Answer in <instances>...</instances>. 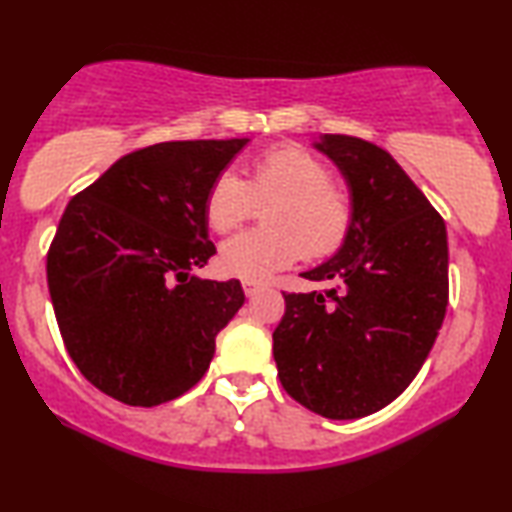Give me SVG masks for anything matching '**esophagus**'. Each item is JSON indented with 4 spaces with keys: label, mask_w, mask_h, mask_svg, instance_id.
Returning <instances> with one entry per match:
<instances>
[{
    "label": "esophagus",
    "mask_w": 512,
    "mask_h": 512,
    "mask_svg": "<svg viewBox=\"0 0 512 512\" xmlns=\"http://www.w3.org/2000/svg\"><path fill=\"white\" fill-rule=\"evenodd\" d=\"M243 292H246L248 299H253L255 294L262 292V285H257V283H243Z\"/></svg>",
    "instance_id": "34e87169"
}]
</instances>
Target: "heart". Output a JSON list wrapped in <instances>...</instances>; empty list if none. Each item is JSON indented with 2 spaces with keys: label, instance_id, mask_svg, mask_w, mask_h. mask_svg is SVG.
<instances>
[{
  "label": "heart",
  "instance_id": "1",
  "mask_svg": "<svg viewBox=\"0 0 512 512\" xmlns=\"http://www.w3.org/2000/svg\"><path fill=\"white\" fill-rule=\"evenodd\" d=\"M259 206L266 229L236 234L220 246L225 276L262 283L304 255L325 259L341 250L352 229L350 194L331 183V169L304 146L271 148L255 157L246 181L222 171L208 187V227L227 234L253 218Z\"/></svg>",
  "mask_w": 512,
  "mask_h": 512
}]
</instances>
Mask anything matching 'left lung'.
<instances>
[{
  "label": "left lung",
  "mask_w": 512,
  "mask_h": 512,
  "mask_svg": "<svg viewBox=\"0 0 512 512\" xmlns=\"http://www.w3.org/2000/svg\"><path fill=\"white\" fill-rule=\"evenodd\" d=\"M315 148L348 183L352 229L329 262L301 273L329 290L283 292L273 359L294 401L329 420H357L397 399L436 341L448 308V232L376 143L325 134Z\"/></svg>",
  "instance_id": "8db88e82"
}]
</instances>
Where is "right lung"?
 I'll return each instance as SVG.
<instances>
[{"label": "right lung", "mask_w": 512, "mask_h": 512, "mask_svg": "<svg viewBox=\"0 0 512 512\" xmlns=\"http://www.w3.org/2000/svg\"><path fill=\"white\" fill-rule=\"evenodd\" d=\"M246 143L134 150L64 208L46 262L57 327L78 371L127 406H160L197 385L246 301L239 280L190 276L215 255L208 187Z\"/></svg>", "instance_id": "obj_1"}]
</instances>
